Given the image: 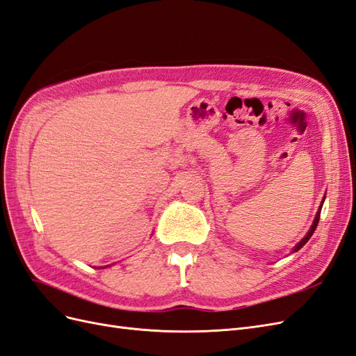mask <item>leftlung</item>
Listing matches in <instances>:
<instances>
[{
  "label": "left lung",
  "instance_id": "obj_1",
  "mask_svg": "<svg viewBox=\"0 0 356 356\" xmlns=\"http://www.w3.org/2000/svg\"><path fill=\"white\" fill-rule=\"evenodd\" d=\"M324 200H325V196H324V199H322V202H321V204H319V209H318V212H316V215H315V220H314V222H312V225H310V229H309V232L305 234V238L301 239L294 248H293V251L291 252H297L298 250H301V248H303L306 243H307V241L312 238V234H314V232H315V229L318 227V222H319V215H321V209H322V204H324Z\"/></svg>",
  "mask_w": 356,
  "mask_h": 356
}]
</instances>
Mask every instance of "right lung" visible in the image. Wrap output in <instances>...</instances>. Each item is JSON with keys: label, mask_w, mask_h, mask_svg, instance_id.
I'll return each mask as SVG.
<instances>
[{"label": "right lung", "mask_w": 356, "mask_h": 356, "mask_svg": "<svg viewBox=\"0 0 356 356\" xmlns=\"http://www.w3.org/2000/svg\"><path fill=\"white\" fill-rule=\"evenodd\" d=\"M105 267H108V266H104V267H102V268H105ZM99 268H101V267H99Z\"/></svg>", "instance_id": "obj_1"}]
</instances>
